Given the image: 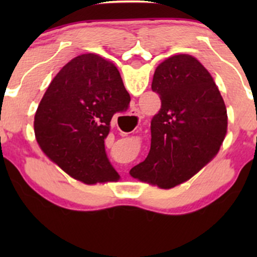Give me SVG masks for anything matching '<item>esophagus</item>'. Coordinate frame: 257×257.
<instances>
[{
  "label": "esophagus",
  "mask_w": 257,
  "mask_h": 257,
  "mask_svg": "<svg viewBox=\"0 0 257 257\" xmlns=\"http://www.w3.org/2000/svg\"><path fill=\"white\" fill-rule=\"evenodd\" d=\"M131 118L140 120L141 118H143V113H141L138 108H133V110L131 111Z\"/></svg>",
  "instance_id": "esophagus-1"
}]
</instances>
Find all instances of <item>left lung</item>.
<instances>
[{
	"label": "left lung",
	"instance_id": "left-lung-1",
	"mask_svg": "<svg viewBox=\"0 0 257 257\" xmlns=\"http://www.w3.org/2000/svg\"><path fill=\"white\" fill-rule=\"evenodd\" d=\"M152 90L162 105L151 120V149L131 175L167 190L190 180L217 155L227 133V110L214 78L192 55L162 61Z\"/></svg>",
	"mask_w": 257,
	"mask_h": 257
}]
</instances>
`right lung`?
I'll return each instance as SVG.
<instances>
[{"instance_id": "obj_1", "label": "right lung", "mask_w": 257, "mask_h": 257, "mask_svg": "<svg viewBox=\"0 0 257 257\" xmlns=\"http://www.w3.org/2000/svg\"><path fill=\"white\" fill-rule=\"evenodd\" d=\"M131 96L118 69L98 54H81L57 73L38 105L34 131L44 155L87 185L112 181L118 173L105 151L112 116Z\"/></svg>"}]
</instances>
